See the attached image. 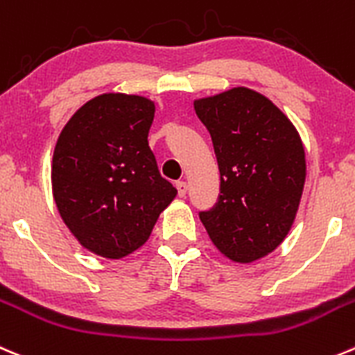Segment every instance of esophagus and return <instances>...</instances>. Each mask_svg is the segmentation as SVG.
I'll use <instances>...</instances> for the list:
<instances>
[{"label":"esophagus","mask_w":355,"mask_h":355,"mask_svg":"<svg viewBox=\"0 0 355 355\" xmlns=\"http://www.w3.org/2000/svg\"><path fill=\"white\" fill-rule=\"evenodd\" d=\"M187 189H189L187 182H184V180L177 182V191H178V196H180V198H184V196L187 194Z\"/></svg>","instance_id":"obj_1"}]
</instances>
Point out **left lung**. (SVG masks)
<instances>
[{
    "label": "left lung",
    "mask_w": 355,
    "mask_h": 355,
    "mask_svg": "<svg viewBox=\"0 0 355 355\" xmlns=\"http://www.w3.org/2000/svg\"><path fill=\"white\" fill-rule=\"evenodd\" d=\"M220 170V198L199 215L218 251L251 263L290 232L304 192V142L288 116L258 92L236 86L196 98Z\"/></svg>",
    "instance_id": "left-lung-1"
}]
</instances>
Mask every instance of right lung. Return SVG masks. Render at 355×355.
<instances>
[{"mask_svg": "<svg viewBox=\"0 0 355 355\" xmlns=\"http://www.w3.org/2000/svg\"><path fill=\"white\" fill-rule=\"evenodd\" d=\"M156 105L102 94L71 116L51 159L62 220L85 250L119 260L146 244L177 189L157 170L147 135Z\"/></svg>", "mask_w": 355, "mask_h": 355, "instance_id": "right-lung-1", "label": "right lung"}]
</instances>
